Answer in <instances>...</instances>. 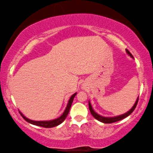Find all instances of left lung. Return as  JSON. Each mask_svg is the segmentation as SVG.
<instances>
[{
  "mask_svg": "<svg viewBox=\"0 0 153 153\" xmlns=\"http://www.w3.org/2000/svg\"><path fill=\"white\" fill-rule=\"evenodd\" d=\"M126 52L127 53L128 55H129L131 56V58H134L133 56L131 55V53L129 52L128 50L126 49ZM138 101H139V97H138L137 101H136L134 105L133 106V107L131 108L130 110L129 111H127V113H125V114H123V115H120V116H115V117H103L102 116H100L99 114H97V113H96L95 111L93 110V107H92L91 104V102H88V104H89V109H90V111H91L92 116H93L94 118L95 119H97V120L100 121V122L102 123H115V122H117V121H119V120H123V119H124L127 117L128 116H129L131 113L134 111V110L135 109L136 106L137 105V103H138Z\"/></svg>",
  "mask_w": 153,
  "mask_h": 153,
  "instance_id": "1",
  "label": "left lung"
}]
</instances>
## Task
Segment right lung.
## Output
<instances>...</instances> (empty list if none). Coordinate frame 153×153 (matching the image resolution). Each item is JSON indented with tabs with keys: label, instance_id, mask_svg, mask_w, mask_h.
Wrapping results in <instances>:
<instances>
[{
	"label": "right lung",
	"instance_id": "1",
	"mask_svg": "<svg viewBox=\"0 0 153 153\" xmlns=\"http://www.w3.org/2000/svg\"><path fill=\"white\" fill-rule=\"evenodd\" d=\"M76 93H74V95H72V96H71L70 100H69L68 104V105H67V107L65 108V110L64 113L62 114L61 116H60L59 118L55 119V120H49V121H35V120H30V119L27 118L26 117H25L21 112H20V114L25 120L27 121V122L29 123H30V124L37 125V126H40L42 127H45V128H50V127H53L58 126V125L61 124V123L63 122L65 120L66 117L68 116V114H69V111H70L71 106H72L73 100H74V98L75 96H76Z\"/></svg>",
	"mask_w": 153,
	"mask_h": 153
}]
</instances>
